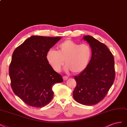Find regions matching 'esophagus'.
I'll return each instance as SVG.
<instances>
[{
	"instance_id": "34e87169",
	"label": "esophagus",
	"mask_w": 127,
	"mask_h": 127,
	"mask_svg": "<svg viewBox=\"0 0 127 127\" xmlns=\"http://www.w3.org/2000/svg\"><path fill=\"white\" fill-rule=\"evenodd\" d=\"M63 79L65 81V80H66L68 79V77H66V76H64V77H63Z\"/></svg>"
}]
</instances>
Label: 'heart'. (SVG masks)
<instances>
[{
  "mask_svg": "<svg viewBox=\"0 0 127 127\" xmlns=\"http://www.w3.org/2000/svg\"><path fill=\"white\" fill-rule=\"evenodd\" d=\"M91 56L92 49L88 45H79L68 39L61 43L57 52L50 49L46 54L47 61L54 71L60 72L65 61L66 70H71L75 74L86 69Z\"/></svg>",
  "mask_w": 127,
  "mask_h": 127,
  "instance_id": "obj_1",
  "label": "heart"
}]
</instances>
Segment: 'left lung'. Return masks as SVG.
Instances as JSON below:
<instances>
[{
  "instance_id": "obj_1",
  "label": "left lung",
  "mask_w": 127,
  "mask_h": 127,
  "mask_svg": "<svg viewBox=\"0 0 127 127\" xmlns=\"http://www.w3.org/2000/svg\"><path fill=\"white\" fill-rule=\"evenodd\" d=\"M83 39L92 49V58L86 69L74 76L77 86L73 92L76 102L87 106L100 102L115 79L114 57L104 43L90 35Z\"/></svg>"
}]
</instances>
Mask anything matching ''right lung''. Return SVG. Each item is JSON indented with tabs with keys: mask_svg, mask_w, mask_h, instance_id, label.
Returning a JSON list of instances; mask_svg holds the SVG:
<instances>
[{
	"mask_svg": "<svg viewBox=\"0 0 127 127\" xmlns=\"http://www.w3.org/2000/svg\"><path fill=\"white\" fill-rule=\"evenodd\" d=\"M61 37L32 35L14 50L9 68L11 87L27 105L41 108L53 99V86L63 81L46 59V54Z\"/></svg>",
	"mask_w": 127,
	"mask_h": 127,
	"instance_id": "right-lung-1",
	"label": "right lung"
}]
</instances>
